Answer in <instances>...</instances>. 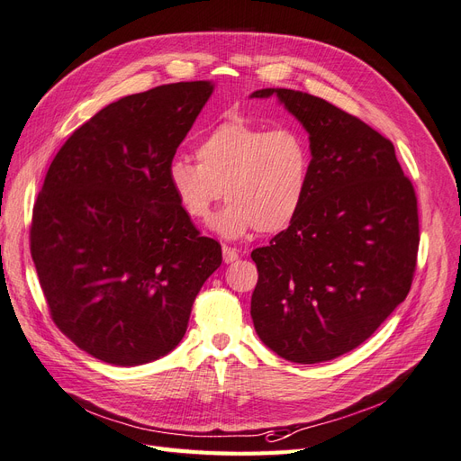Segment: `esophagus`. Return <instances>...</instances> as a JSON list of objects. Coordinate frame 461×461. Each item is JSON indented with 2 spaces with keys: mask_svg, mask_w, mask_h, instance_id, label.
Listing matches in <instances>:
<instances>
[{
  "mask_svg": "<svg viewBox=\"0 0 461 461\" xmlns=\"http://www.w3.org/2000/svg\"><path fill=\"white\" fill-rule=\"evenodd\" d=\"M221 257H224L226 264H231V262H235L237 258H240V250L224 245V247H221Z\"/></svg>",
  "mask_w": 461,
  "mask_h": 461,
  "instance_id": "obj_1",
  "label": "esophagus"
}]
</instances>
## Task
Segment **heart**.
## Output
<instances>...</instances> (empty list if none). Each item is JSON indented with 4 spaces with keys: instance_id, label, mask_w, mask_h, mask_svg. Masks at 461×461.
<instances>
[{
    "instance_id": "heart-1",
    "label": "heart",
    "mask_w": 461,
    "mask_h": 461,
    "mask_svg": "<svg viewBox=\"0 0 461 461\" xmlns=\"http://www.w3.org/2000/svg\"><path fill=\"white\" fill-rule=\"evenodd\" d=\"M197 162L174 157L167 182L177 206L203 221L214 204L226 209L211 220L224 240H241L255 230L277 233L293 224L306 199L312 149L299 128H266L230 118L209 130L195 149Z\"/></svg>"
}]
</instances>
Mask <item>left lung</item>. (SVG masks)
I'll list each match as a JSON object with an SVG mask.
<instances>
[{
    "instance_id": "obj_1",
    "label": "left lung",
    "mask_w": 461,
    "mask_h": 461,
    "mask_svg": "<svg viewBox=\"0 0 461 461\" xmlns=\"http://www.w3.org/2000/svg\"><path fill=\"white\" fill-rule=\"evenodd\" d=\"M308 131L312 172L293 224L252 250L250 316L281 358L318 364L360 347L406 299L420 247L418 199L394 145L325 99L266 87Z\"/></svg>"
}]
</instances>
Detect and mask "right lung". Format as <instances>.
Returning a JSON list of instances; mask_svg holds the SVG:
<instances>
[{"label":"right lung","mask_w":461,"mask_h":461,"mask_svg":"<svg viewBox=\"0 0 461 461\" xmlns=\"http://www.w3.org/2000/svg\"><path fill=\"white\" fill-rule=\"evenodd\" d=\"M209 80L133 94L72 131L34 204L31 252L51 318L74 345L113 366L167 356L221 264L167 182Z\"/></svg>","instance_id":"1"}]
</instances>
